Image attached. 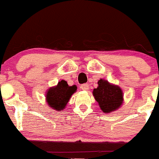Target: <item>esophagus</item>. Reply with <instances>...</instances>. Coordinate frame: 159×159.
<instances>
[{"instance_id":"34e87169","label":"esophagus","mask_w":159,"mask_h":159,"mask_svg":"<svg viewBox=\"0 0 159 159\" xmlns=\"http://www.w3.org/2000/svg\"><path fill=\"white\" fill-rule=\"evenodd\" d=\"M89 85L88 84H84L80 85V89H82V90H84V91H86V90H88V89H89Z\"/></svg>"}]
</instances>
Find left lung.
Segmentation results:
<instances>
[{
	"label": "left lung",
	"mask_w": 159,
	"mask_h": 159,
	"mask_svg": "<svg viewBox=\"0 0 159 159\" xmlns=\"http://www.w3.org/2000/svg\"><path fill=\"white\" fill-rule=\"evenodd\" d=\"M98 87L93 89V94L101 110L106 114L118 110L124 101L122 89L102 79L98 80Z\"/></svg>",
	"instance_id": "left-lung-1"
}]
</instances>
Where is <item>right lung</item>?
<instances>
[{
    "label": "right lung",
    "instance_id": "obj_1",
    "mask_svg": "<svg viewBox=\"0 0 159 159\" xmlns=\"http://www.w3.org/2000/svg\"><path fill=\"white\" fill-rule=\"evenodd\" d=\"M76 89L75 85L69 86L66 80L59 81L57 85L47 90L46 102L48 106L57 111H63Z\"/></svg>",
    "mask_w": 159,
    "mask_h": 159
}]
</instances>
